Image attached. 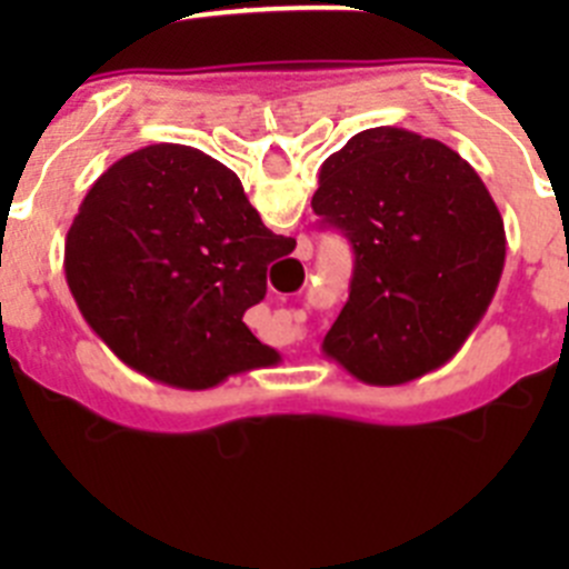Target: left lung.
<instances>
[{
    "instance_id": "8db88e82",
    "label": "left lung",
    "mask_w": 569,
    "mask_h": 569,
    "mask_svg": "<svg viewBox=\"0 0 569 569\" xmlns=\"http://www.w3.org/2000/svg\"><path fill=\"white\" fill-rule=\"evenodd\" d=\"M310 204L356 256L325 356L381 387L453 359L505 270V222L479 173L439 139L370 128L325 159Z\"/></svg>"
}]
</instances>
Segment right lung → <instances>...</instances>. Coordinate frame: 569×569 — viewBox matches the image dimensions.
I'll list each match as a JSON object with an SVG mask.
<instances>
[{"label": "right lung", "instance_id": "add662e5", "mask_svg": "<svg viewBox=\"0 0 569 569\" xmlns=\"http://www.w3.org/2000/svg\"><path fill=\"white\" fill-rule=\"evenodd\" d=\"M296 241L264 228L239 176L188 144H148L99 176L64 239L84 321L144 376L208 390L279 361L244 325L268 264Z\"/></svg>", "mask_w": 569, "mask_h": 569}]
</instances>
